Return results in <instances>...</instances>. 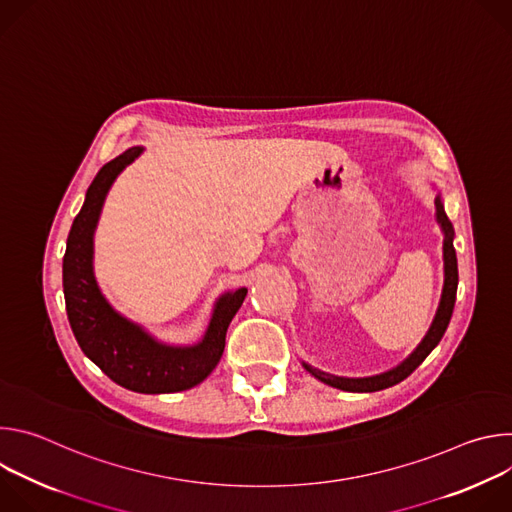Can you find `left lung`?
<instances>
[{
    "instance_id": "left-lung-1",
    "label": "left lung",
    "mask_w": 512,
    "mask_h": 512,
    "mask_svg": "<svg viewBox=\"0 0 512 512\" xmlns=\"http://www.w3.org/2000/svg\"><path fill=\"white\" fill-rule=\"evenodd\" d=\"M435 212H437V221H440L442 229H444V291H442V300H440V308H437V314L433 318V324L429 328V332L425 334V338L421 340V344L415 348V352L403 360L397 369L377 375V377H369V379H342V377H334L328 373H322L310 364H304L306 371L312 373L316 379H320L322 383L342 389V391H352V393H373V391H381L387 387H393L397 383H401L403 379H407L419 364L425 360V356L437 346V342L442 340L452 312H454V304H456V291H458V259H456V249H454V227L450 223V218L442 206L440 196L435 198Z\"/></svg>"
}]
</instances>
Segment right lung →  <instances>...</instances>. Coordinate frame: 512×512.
Listing matches in <instances>:
<instances>
[{"label":"right lung","mask_w":512,"mask_h":512,"mask_svg":"<svg viewBox=\"0 0 512 512\" xmlns=\"http://www.w3.org/2000/svg\"><path fill=\"white\" fill-rule=\"evenodd\" d=\"M139 154L141 148H131L105 164L87 190L85 204L68 233L62 261L66 314L81 350L111 381L135 393H176L204 381L221 360L227 328L247 289L231 291L216 302L202 342L190 348L156 342L105 302L93 275V233L107 190Z\"/></svg>","instance_id":"add662e5"}]
</instances>
